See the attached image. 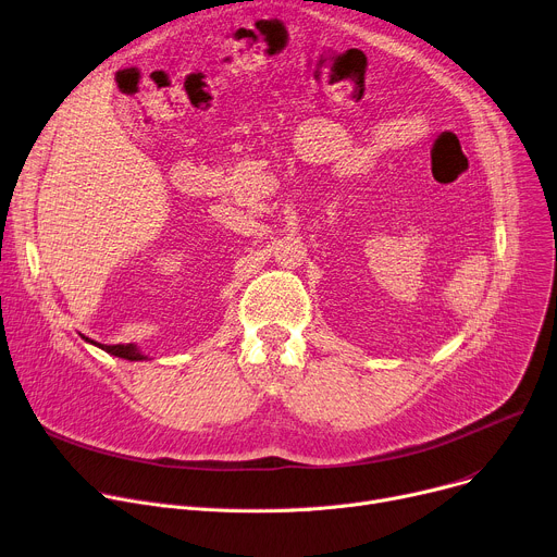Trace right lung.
I'll use <instances>...</instances> for the list:
<instances>
[{
  "label": "right lung",
  "instance_id": "obj_1",
  "mask_svg": "<svg viewBox=\"0 0 557 557\" xmlns=\"http://www.w3.org/2000/svg\"><path fill=\"white\" fill-rule=\"evenodd\" d=\"M87 342V339H85ZM94 344V342H91ZM98 348H103L106 352L121 357V359H129V362H141V359H148V355H144L135 344H116V346H108V344H98Z\"/></svg>",
  "mask_w": 557,
  "mask_h": 557
}]
</instances>
